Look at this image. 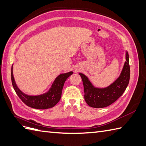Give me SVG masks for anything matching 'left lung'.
I'll list each match as a JSON object with an SVG mask.
<instances>
[{"mask_svg": "<svg viewBox=\"0 0 146 146\" xmlns=\"http://www.w3.org/2000/svg\"><path fill=\"white\" fill-rule=\"evenodd\" d=\"M79 75L84 86V99L89 106L100 108L110 105L123 94L129 84L130 71L128 52H126V61L120 76L108 87L102 89L94 88L85 75L81 73Z\"/></svg>", "mask_w": 146, "mask_h": 146, "instance_id": "obj_1", "label": "left lung"}]
</instances>
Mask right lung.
I'll list each match as a JSON object with an SVG mask.
<instances>
[{
	"mask_svg": "<svg viewBox=\"0 0 146 146\" xmlns=\"http://www.w3.org/2000/svg\"><path fill=\"white\" fill-rule=\"evenodd\" d=\"M72 74V72H69L59 75L55 79L51 88L47 93L38 96H29L17 88L14 79L13 66L11 68V81L16 94L24 103L33 108L44 110L52 108L60 101L65 81Z\"/></svg>",
	"mask_w": 146,
	"mask_h": 146,
	"instance_id": "add662e5",
	"label": "right lung"
}]
</instances>
